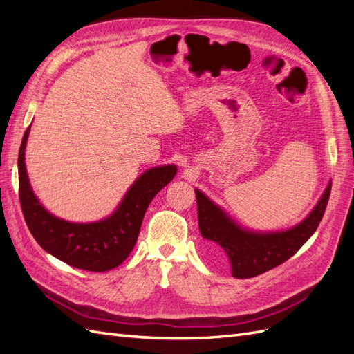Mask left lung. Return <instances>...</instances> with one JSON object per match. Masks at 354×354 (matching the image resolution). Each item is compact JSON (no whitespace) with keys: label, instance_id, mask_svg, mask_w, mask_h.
Instances as JSON below:
<instances>
[{"label":"left lung","instance_id":"8db88e82","mask_svg":"<svg viewBox=\"0 0 354 354\" xmlns=\"http://www.w3.org/2000/svg\"><path fill=\"white\" fill-rule=\"evenodd\" d=\"M195 194L199 230L205 239L207 252L216 259L226 257L232 276L248 279L285 263L308 241L324 217L330 195V183L301 223L281 232L245 229L199 189H195Z\"/></svg>","mask_w":354,"mask_h":354}]
</instances>
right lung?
Wrapping results in <instances>:
<instances>
[{
    "label": "right lung",
    "mask_w": 354,
    "mask_h": 354,
    "mask_svg": "<svg viewBox=\"0 0 354 354\" xmlns=\"http://www.w3.org/2000/svg\"><path fill=\"white\" fill-rule=\"evenodd\" d=\"M29 131L30 127L22 138L17 165L19 199L32 236L42 250L77 269L88 272L115 269L133 251L149 203L174 178L177 167L169 164L145 171L109 217L93 223H72L50 214L30 187L25 165Z\"/></svg>",
    "instance_id": "add662e5"
}]
</instances>
